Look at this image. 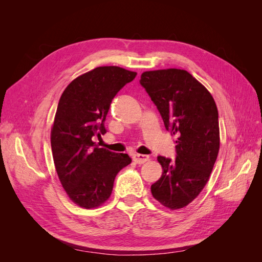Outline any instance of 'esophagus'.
Segmentation results:
<instances>
[{"mask_svg": "<svg viewBox=\"0 0 262 262\" xmlns=\"http://www.w3.org/2000/svg\"><path fill=\"white\" fill-rule=\"evenodd\" d=\"M132 158L137 164H144L145 162H147L149 160V156L144 155V154H134Z\"/></svg>", "mask_w": 262, "mask_h": 262, "instance_id": "esophagus-1", "label": "esophagus"}]
</instances>
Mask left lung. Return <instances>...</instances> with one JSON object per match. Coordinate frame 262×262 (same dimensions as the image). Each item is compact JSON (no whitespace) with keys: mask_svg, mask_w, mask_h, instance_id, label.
<instances>
[{"mask_svg":"<svg viewBox=\"0 0 262 262\" xmlns=\"http://www.w3.org/2000/svg\"><path fill=\"white\" fill-rule=\"evenodd\" d=\"M140 84L160 112L165 128L177 136L176 158L157 156L163 173L150 191L170 210L185 208L207 185L220 149L219 113L212 95L185 70L142 73Z\"/></svg>","mask_w":262,"mask_h":262,"instance_id":"obj_1","label":"left lung"}]
</instances>
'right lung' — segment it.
<instances>
[{
    "label": "right lung",
    "instance_id": "obj_1",
    "mask_svg": "<svg viewBox=\"0 0 262 262\" xmlns=\"http://www.w3.org/2000/svg\"><path fill=\"white\" fill-rule=\"evenodd\" d=\"M136 76L119 67H99L76 77L61 95L51 129L53 162L67 194L82 208L105 203L117 173L131 163L128 154L99 148L92 139L106 133L110 104Z\"/></svg>",
    "mask_w": 262,
    "mask_h": 262
}]
</instances>
